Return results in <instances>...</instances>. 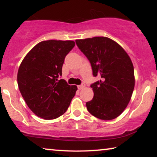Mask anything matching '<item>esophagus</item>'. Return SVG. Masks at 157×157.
Here are the masks:
<instances>
[{
    "instance_id": "1",
    "label": "esophagus",
    "mask_w": 157,
    "mask_h": 157,
    "mask_svg": "<svg viewBox=\"0 0 157 157\" xmlns=\"http://www.w3.org/2000/svg\"><path fill=\"white\" fill-rule=\"evenodd\" d=\"M84 87H85V84H84V83H82V84H81V85L78 86V89L79 90L83 89V88H84Z\"/></svg>"
}]
</instances>
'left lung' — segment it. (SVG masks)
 <instances>
[{"instance_id":"obj_1","label":"left lung","mask_w":157,"mask_h":157,"mask_svg":"<svg viewBox=\"0 0 157 157\" xmlns=\"http://www.w3.org/2000/svg\"><path fill=\"white\" fill-rule=\"evenodd\" d=\"M89 59L94 76L101 77L91 85L94 98L86 102L89 112L101 120L119 117L126 108L134 89V66L125 50L107 37L76 40Z\"/></svg>"}]
</instances>
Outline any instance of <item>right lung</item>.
<instances>
[{
    "instance_id": "1",
    "label": "right lung",
    "mask_w": 157,
    "mask_h": 157,
    "mask_svg": "<svg viewBox=\"0 0 157 157\" xmlns=\"http://www.w3.org/2000/svg\"><path fill=\"white\" fill-rule=\"evenodd\" d=\"M73 40H48L38 43L19 66V90L29 108L38 117L54 119L67 111L77 91L62 75L66 56L74 48Z\"/></svg>"
}]
</instances>
